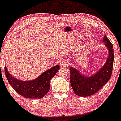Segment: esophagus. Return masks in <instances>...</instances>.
Returning a JSON list of instances; mask_svg holds the SVG:
<instances>
[{
  "label": "esophagus",
  "instance_id": "1",
  "mask_svg": "<svg viewBox=\"0 0 121 121\" xmlns=\"http://www.w3.org/2000/svg\"><path fill=\"white\" fill-rule=\"evenodd\" d=\"M60 65L61 66H66L68 65V62L66 59H62L60 62Z\"/></svg>",
  "mask_w": 121,
  "mask_h": 121
}]
</instances>
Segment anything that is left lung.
I'll list each match as a JSON object with an SVG mask.
<instances>
[{"label": "left lung", "mask_w": 121, "mask_h": 121, "mask_svg": "<svg viewBox=\"0 0 121 121\" xmlns=\"http://www.w3.org/2000/svg\"><path fill=\"white\" fill-rule=\"evenodd\" d=\"M103 41L108 50V56L105 64L95 74L86 77L80 73L78 70L70 67L71 87L74 92L79 96H89L95 94L111 77L114 58L113 45L106 36H104Z\"/></svg>", "instance_id": "1"}]
</instances>
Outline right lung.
I'll list each match as a JSON object with an SVG mask.
<instances>
[{"instance_id":"obj_1","label":"right lung","mask_w":121,"mask_h":121,"mask_svg":"<svg viewBox=\"0 0 121 121\" xmlns=\"http://www.w3.org/2000/svg\"><path fill=\"white\" fill-rule=\"evenodd\" d=\"M59 69V65H56L44 71L35 80L24 81L11 76L6 66L4 67L6 76L10 85L22 96L29 99H40L44 97L50 90L51 79Z\"/></svg>"}]
</instances>
